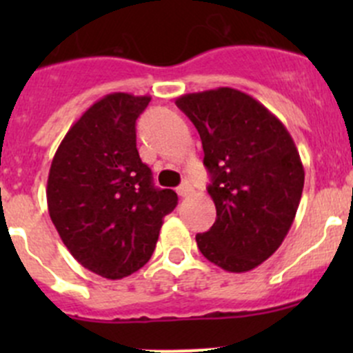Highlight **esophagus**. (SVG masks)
Returning a JSON list of instances; mask_svg holds the SVG:
<instances>
[{"instance_id": "34e87169", "label": "esophagus", "mask_w": 353, "mask_h": 353, "mask_svg": "<svg viewBox=\"0 0 353 353\" xmlns=\"http://www.w3.org/2000/svg\"><path fill=\"white\" fill-rule=\"evenodd\" d=\"M176 191H177V194H179V196H188V194H191V191H193V190H191L190 184L183 183L179 188H177Z\"/></svg>"}]
</instances>
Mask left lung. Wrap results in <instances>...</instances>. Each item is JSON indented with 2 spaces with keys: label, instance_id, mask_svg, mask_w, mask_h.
<instances>
[{
  "label": "left lung",
  "instance_id": "obj_1",
  "mask_svg": "<svg viewBox=\"0 0 353 353\" xmlns=\"http://www.w3.org/2000/svg\"><path fill=\"white\" fill-rule=\"evenodd\" d=\"M201 138L216 208L196 244L208 261L244 273L270 258L294 223L304 188L301 155L282 121L230 87L176 99Z\"/></svg>",
  "mask_w": 353,
  "mask_h": 353
}]
</instances>
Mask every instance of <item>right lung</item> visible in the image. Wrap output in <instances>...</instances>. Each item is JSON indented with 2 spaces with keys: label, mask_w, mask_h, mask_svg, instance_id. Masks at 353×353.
<instances>
[{
  "label": "right lung",
  "mask_w": 353,
  "mask_h": 353,
  "mask_svg": "<svg viewBox=\"0 0 353 353\" xmlns=\"http://www.w3.org/2000/svg\"><path fill=\"white\" fill-rule=\"evenodd\" d=\"M148 95L114 92L92 104L56 150L48 210L68 251L109 280L138 272L154 254L163 216L177 205L159 190L137 150L138 116Z\"/></svg>",
  "instance_id": "1"
}]
</instances>
